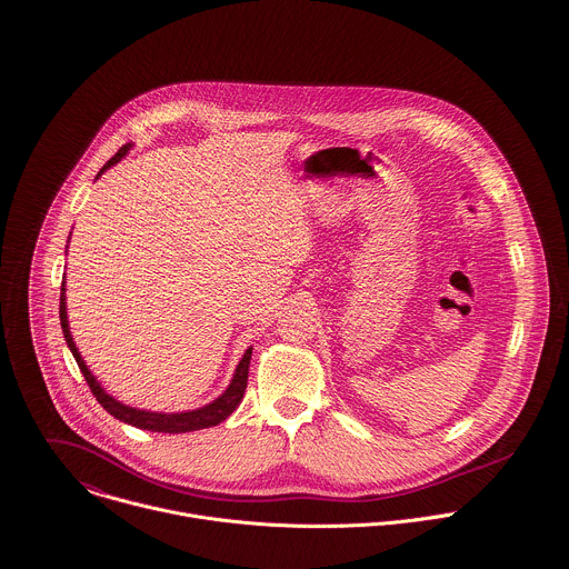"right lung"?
<instances>
[{
  "label": "right lung",
  "instance_id": "add662e5",
  "mask_svg": "<svg viewBox=\"0 0 569 569\" xmlns=\"http://www.w3.org/2000/svg\"><path fill=\"white\" fill-rule=\"evenodd\" d=\"M131 144H124L118 149V153L113 158H109L104 162V167L98 171V176H102L109 167H113L118 160H122L127 156ZM64 281H62V295H60V323H62V332H64V339L84 375V380L91 389V393L96 396V400L102 405V409L107 413H111L116 420L120 422H127L136 429H144V431H158V433H187V431H199V429H210V427H217L221 425L223 420H228L232 416V411L241 405L243 400V393H246V387H248V370H250V357H252V348L246 350V355L241 357L237 370H234V377L230 387L226 389L223 396H219L214 402L197 409V411H182V413H156V411H142V409H133V407H127L122 402H118L116 398H111L102 387L100 382L96 380V377L91 375V370L87 368L82 355L78 352L76 348V341L71 337V330H69V319H67V297H64Z\"/></svg>",
  "mask_w": 569,
  "mask_h": 569
}]
</instances>
